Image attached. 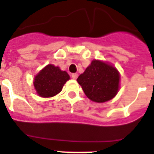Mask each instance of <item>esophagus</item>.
Here are the masks:
<instances>
[{"label": "esophagus", "mask_w": 154, "mask_h": 154, "mask_svg": "<svg viewBox=\"0 0 154 154\" xmlns=\"http://www.w3.org/2000/svg\"><path fill=\"white\" fill-rule=\"evenodd\" d=\"M77 77H78V74L77 73H72V79H74V80H76L77 78Z\"/></svg>", "instance_id": "34e87169"}]
</instances>
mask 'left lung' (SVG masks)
I'll return each mask as SVG.
<instances>
[{"label":"left lung","instance_id":"obj_1","mask_svg":"<svg viewBox=\"0 0 154 154\" xmlns=\"http://www.w3.org/2000/svg\"><path fill=\"white\" fill-rule=\"evenodd\" d=\"M77 81L87 98L95 103H104L112 100L120 88L118 70L102 60H92Z\"/></svg>","mask_w":154,"mask_h":154}]
</instances>
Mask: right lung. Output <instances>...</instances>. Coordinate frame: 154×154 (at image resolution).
I'll list each match as a JSON object with an SVG mask.
<instances>
[{"instance_id":"1","label":"right lung","mask_w":154,"mask_h":154,"mask_svg":"<svg viewBox=\"0 0 154 154\" xmlns=\"http://www.w3.org/2000/svg\"><path fill=\"white\" fill-rule=\"evenodd\" d=\"M69 79L67 72L54 64H48L34 77L33 86L39 96L51 98L59 94Z\"/></svg>"}]
</instances>
